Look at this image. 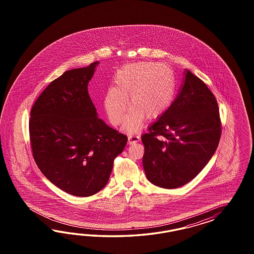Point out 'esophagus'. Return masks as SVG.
Listing matches in <instances>:
<instances>
[{"instance_id": "esophagus-1", "label": "esophagus", "mask_w": 254, "mask_h": 254, "mask_svg": "<svg viewBox=\"0 0 254 254\" xmlns=\"http://www.w3.org/2000/svg\"><path fill=\"white\" fill-rule=\"evenodd\" d=\"M127 138H128V142H129V144H133V143H135V142H138L139 141V136L138 135H136V134H128L127 135Z\"/></svg>"}]
</instances>
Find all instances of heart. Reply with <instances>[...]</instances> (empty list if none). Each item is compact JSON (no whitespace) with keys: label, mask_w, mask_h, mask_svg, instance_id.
<instances>
[{"label":"heart","mask_w":254,"mask_h":254,"mask_svg":"<svg viewBox=\"0 0 254 254\" xmlns=\"http://www.w3.org/2000/svg\"><path fill=\"white\" fill-rule=\"evenodd\" d=\"M114 83L115 87L106 93L104 106L110 121L118 126L123 122L127 98L131 109L124 126L127 131L140 128L143 116L153 119L161 116L175 96L174 73L163 64H132L117 72Z\"/></svg>","instance_id":"heart-1"}]
</instances>
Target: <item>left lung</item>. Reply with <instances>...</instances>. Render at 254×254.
Instances as JSON below:
<instances>
[{"instance_id": "1", "label": "left lung", "mask_w": 254, "mask_h": 254, "mask_svg": "<svg viewBox=\"0 0 254 254\" xmlns=\"http://www.w3.org/2000/svg\"><path fill=\"white\" fill-rule=\"evenodd\" d=\"M141 136L146 177L166 189L186 185L215 153L222 122L214 95L185 69L176 99Z\"/></svg>"}]
</instances>
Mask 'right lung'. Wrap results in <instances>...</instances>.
Returning <instances> with one entry per match:
<instances>
[{
	"label": "right lung",
	"instance_id": "1",
	"mask_svg": "<svg viewBox=\"0 0 254 254\" xmlns=\"http://www.w3.org/2000/svg\"><path fill=\"white\" fill-rule=\"evenodd\" d=\"M65 71L41 93L29 122L31 153L52 184L75 196H90L107 185L127 137L98 118L87 90L95 67Z\"/></svg>",
	"mask_w": 254,
	"mask_h": 254
}]
</instances>
